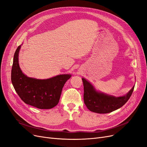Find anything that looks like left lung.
Instances as JSON below:
<instances>
[{"instance_id": "obj_1", "label": "left lung", "mask_w": 147, "mask_h": 147, "mask_svg": "<svg viewBox=\"0 0 147 147\" xmlns=\"http://www.w3.org/2000/svg\"><path fill=\"white\" fill-rule=\"evenodd\" d=\"M82 81L84 104L90 111L99 114L109 113L121 107L132 95L135 87L134 86L125 96L114 97L96 91L94 86L84 78Z\"/></svg>"}]
</instances>
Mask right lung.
<instances>
[{
  "instance_id": "1",
  "label": "right lung",
  "mask_w": 147,
  "mask_h": 147,
  "mask_svg": "<svg viewBox=\"0 0 147 147\" xmlns=\"http://www.w3.org/2000/svg\"><path fill=\"white\" fill-rule=\"evenodd\" d=\"M20 45L15 52L11 71L13 88L26 104L39 109H51L59 101L65 83L70 74H61L53 78L39 80L28 78L21 70L18 63Z\"/></svg>"
}]
</instances>
